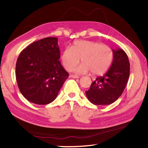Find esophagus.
Here are the masks:
<instances>
[{
    "label": "esophagus",
    "instance_id": "esophagus-1",
    "mask_svg": "<svg viewBox=\"0 0 148 148\" xmlns=\"http://www.w3.org/2000/svg\"><path fill=\"white\" fill-rule=\"evenodd\" d=\"M70 77H72V78H79V76L77 75H74V74H71L70 76Z\"/></svg>",
    "mask_w": 148,
    "mask_h": 148
}]
</instances>
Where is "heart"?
<instances>
[{"label":"heart","instance_id":"1","mask_svg":"<svg viewBox=\"0 0 148 148\" xmlns=\"http://www.w3.org/2000/svg\"><path fill=\"white\" fill-rule=\"evenodd\" d=\"M113 52L110 47L101 43L88 40L74 42L71 48L66 47L62 51L61 61L67 71H71L79 63L76 69L77 73L91 72L93 76L105 73L112 62Z\"/></svg>","mask_w":148,"mask_h":148}]
</instances>
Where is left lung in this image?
Here are the masks:
<instances>
[{
    "mask_svg": "<svg viewBox=\"0 0 148 148\" xmlns=\"http://www.w3.org/2000/svg\"><path fill=\"white\" fill-rule=\"evenodd\" d=\"M113 62L104 76L97 77L86 91L89 101L95 105L113 103L122 95L129 78L130 63L121 49H112Z\"/></svg>",
    "mask_w": 148,
    "mask_h": 148,
    "instance_id": "left-lung-1",
    "label": "left lung"
}]
</instances>
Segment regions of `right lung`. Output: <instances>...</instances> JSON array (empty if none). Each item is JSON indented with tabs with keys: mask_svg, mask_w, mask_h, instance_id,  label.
<instances>
[{
	"mask_svg": "<svg viewBox=\"0 0 148 148\" xmlns=\"http://www.w3.org/2000/svg\"><path fill=\"white\" fill-rule=\"evenodd\" d=\"M58 38L47 37L30 44L17 58L16 75L21 93L36 104L51 103L69 74L62 67Z\"/></svg>",
	"mask_w": 148,
	"mask_h": 148,
	"instance_id": "obj_1",
	"label": "right lung"
}]
</instances>
